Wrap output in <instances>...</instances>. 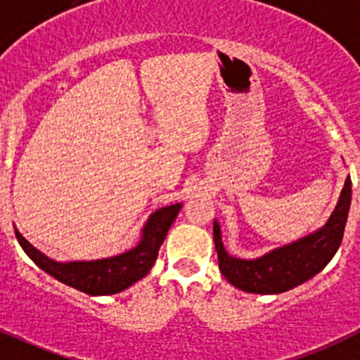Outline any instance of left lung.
<instances>
[{
	"mask_svg": "<svg viewBox=\"0 0 360 360\" xmlns=\"http://www.w3.org/2000/svg\"><path fill=\"white\" fill-rule=\"evenodd\" d=\"M350 202L352 179L348 176L336 209L322 229L255 260H244L226 253L219 223L214 219L212 236L218 251L219 271L229 283L248 294H281L299 287L319 274L338 251L343 239Z\"/></svg>",
	"mask_w": 360,
	"mask_h": 360,
	"instance_id": "8db88e82",
	"label": "left lung"
}]
</instances>
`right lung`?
<instances>
[{"label": "right lung", "instance_id": "obj_1", "mask_svg": "<svg viewBox=\"0 0 360 360\" xmlns=\"http://www.w3.org/2000/svg\"><path fill=\"white\" fill-rule=\"evenodd\" d=\"M179 211L181 204L167 205L155 211L142 229L137 246L102 260L56 262L27 243L19 230H15V236L27 257L58 281L87 295H112L127 290L151 271L160 246Z\"/></svg>", "mask_w": 360, "mask_h": 360}]
</instances>
